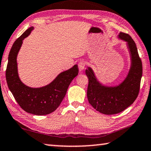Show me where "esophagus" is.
Masks as SVG:
<instances>
[{"instance_id": "obj_1", "label": "esophagus", "mask_w": 151, "mask_h": 151, "mask_svg": "<svg viewBox=\"0 0 151 151\" xmlns=\"http://www.w3.org/2000/svg\"><path fill=\"white\" fill-rule=\"evenodd\" d=\"M78 68H79V70L80 71H82L85 69V63L84 61L81 60L80 61L79 63L78 64Z\"/></svg>"}]
</instances>
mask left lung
<instances>
[{"label": "left lung", "mask_w": 151, "mask_h": 151, "mask_svg": "<svg viewBox=\"0 0 151 151\" xmlns=\"http://www.w3.org/2000/svg\"><path fill=\"white\" fill-rule=\"evenodd\" d=\"M118 37L127 42L131 57L130 70L122 83L115 87L104 86L98 81L90 67L85 70L88 78V101L97 111L106 115L118 114L133 104L138 95L142 75V61L134 41L123 32L119 33Z\"/></svg>", "instance_id": "8db88e82"}]
</instances>
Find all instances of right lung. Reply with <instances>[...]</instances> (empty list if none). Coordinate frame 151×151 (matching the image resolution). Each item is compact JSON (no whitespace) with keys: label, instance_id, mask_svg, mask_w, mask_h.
I'll use <instances>...</instances> for the list:
<instances>
[{"label":"right lung","instance_id":"add662e5","mask_svg":"<svg viewBox=\"0 0 151 151\" xmlns=\"http://www.w3.org/2000/svg\"><path fill=\"white\" fill-rule=\"evenodd\" d=\"M33 29L31 27L16 40L9 54L6 79L9 90L17 102L27 113L44 116L54 111L63 101L69 85L78 75V66L60 73L49 85L40 88L27 87L21 82L18 75L17 57L23 44Z\"/></svg>","mask_w":151,"mask_h":151}]
</instances>
